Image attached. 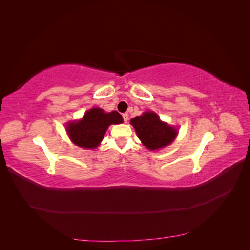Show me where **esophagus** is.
I'll use <instances>...</instances> for the list:
<instances>
[{"instance_id":"esophagus-1","label":"esophagus","mask_w":250,"mask_h":250,"mask_svg":"<svg viewBox=\"0 0 250 250\" xmlns=\"http://www.w3.org/2000/svg\"><path fill=\"white\" fill-rule=\"evenodd\" d=\"M122 117H123L124 122H125V123H127V121H128V113H123Z\"/></svg>"}]
</instances>
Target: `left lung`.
Returning a JSON list of instances; mask_svg holds the SVG:
<instances>
[{
  "instance_id": "8db88e82",
  "label": "left lung",
  "mask_w": 250,
  "mask_h": 250,
  "mask_svg": "<svg viewBox=\"0 0 250 250\" xmlns=\"http://www.w3.org/2000/svg\"><path fill=\"white\" fill-rule=\"evenodd\" d=\"M138 138L150 151L170 145L177 135V129L163 122L155 112L146 111L130 120Z\"/></svg>"
}]
</instances>
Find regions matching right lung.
<instances>
[{
  "label": "right lung",
  "instance_id": "add662e5",
  "mask_svg": "<svg viewBox=\"0 0 250 250\" xmlns=\"http://www.w3.org/2000/svg\"><path fill=\"white\" fill-rule=\"evenodd\" d=\"M122 122L123 118L118 111L105 112L95 107L87 110L82 119L67 122L66 132L75 145L83 149H95L111 124Z\"/></svg>",
  "mask_w": 250,
  "mask_h": 250
}]
</instances>
